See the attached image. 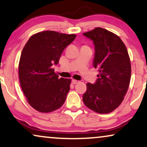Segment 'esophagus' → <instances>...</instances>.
Instances as JSON below:
<instances>
[{"label": "esophagus", "mask_w": 147, "mask_h": 147, "mask_svg": "<svg viewBox=\"0 0 147 147\" xmlns=\"http://www.w3.org/2000/svg\"><path fill=\"white\" fill-rule=\"evenodd\" d=\"M79 81H78V80H72V83H73L74 84H78L79 83Z\"/></svg>", "instance_id": "esophagus-1"}]
</instances>
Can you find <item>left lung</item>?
I'll return each instance as SVG.
<instances>
[{"instance_id": "obj_1", "label": "left lung", "mask_w": 147, "mask_h": 147, "mask_svg": "<svg viewBox=\"0 0 147 147\" xmlns=\"http://www.w3.org/2000/svg\"><path fill=\"white\" fill-rule=\"evenodd\" d=\"M83 34L94 42L93 64L99 72L95 84H86L84 103L97 113H110L122 103L129 87L131 65L128 51L118 35L101 27Z\"/></svg>"}]
</instances>
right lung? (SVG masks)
I'll use <instances>...</instances> for the list:
<instances>
[{"label": "right lung", "mask_w": 147, "mask_h": 147, "mask_svg": "<svg viewBox=\"0 0 147 147\" xmlns=\"http://www.w3.org/2000/svg\"><path fill=\"white\" fill-rule=\"evenodd\" d=\"M76 37L74 34L42 31L32 35L23 47L19 81L27 102L37 111L53 112L65 102L71 80L58 78L52 66L57 65L62 52Z\"/></svg>", "instance_id": "add662e5"}]
</instances>
